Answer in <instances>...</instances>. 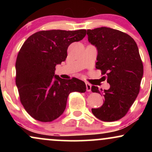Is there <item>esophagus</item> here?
Masks as SVG:
<instances>
[{"instance_id": "1", "label": "esophagus", "mask_w": 152, "mask_h": 152, "mask_svg": "<svg viewBox=\"0 0 152 152\" xmlns=\"http://www.w3.org/2000/svg\"><path fill=\"white\" fill-rule=\"evenodd\" d=\"M86 86L87 91H91V85L89 83H86Z\"/></svg>"}]
</instances>
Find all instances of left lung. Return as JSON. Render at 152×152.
Segmentation results:
<instances>
[{"mask_svg":"<svg viewBox=\"0 0 152 152\" xmlns=\"http://www.w3.org/2000/svg\"><path fill=\"white\" fill-rule=\"evenodd\" d=\"M88 41L98 50L96 69L107 76L108 90L92 86L91 91L102 94L103 105L92 109L103 121H117L125 116L137 99L144 73L137 43L126 33L107 27L87 30Z\"/></svg>","mask_w":152,"mask_h":152,"instance_id":"left-lung-1","label":"left lung"}]
</instances>
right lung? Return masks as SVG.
<instances>
[{"label":"right lung","instance_id":"add662e5","mask_svg":"<svg viewBox=\"0 0 152 152\" xmlns=\"http://www.w3.org/2000/svg\"><path fill=\"white\" fill-rule=\"evenodd\" d=\"M86 30L41 31L31 35L19 50L15 83L20 101L36 120L50 122L64 113L69 94L84 93L85 83L55 75L56 66L67 57L69 45L83 39Z\"/></svg>","mask_w":152,"mask_h":152}]
</instances>
